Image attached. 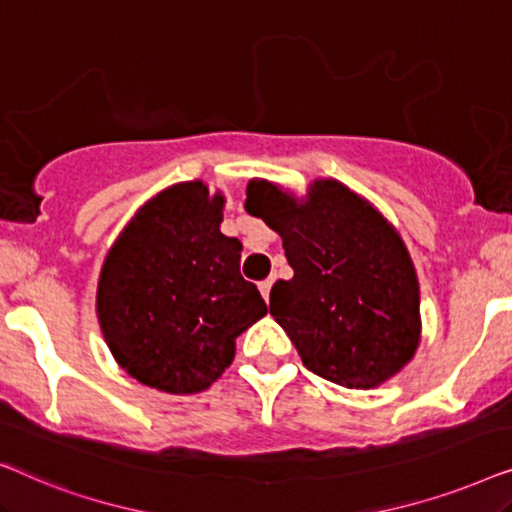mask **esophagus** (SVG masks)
Returning a JSON list of instances; mask_svg holds the SVG:
<instances>
[{"label": "esophagus", "instance_id": "obj_1", "mask_svg": "<svg viewBox=\"0 0 512 512\" xmlns=\"http://www.w3.org/2000/svg\"><path fill=\"white\" fill-rule=\"evenodd\" d=\"M272 284H275V279H272V277L263 279V282H258V291H261V296H263L265 300L270 298V289H272Z\"/></svg>", "mask_w": 512, "mask_h": 512}]
</instances>
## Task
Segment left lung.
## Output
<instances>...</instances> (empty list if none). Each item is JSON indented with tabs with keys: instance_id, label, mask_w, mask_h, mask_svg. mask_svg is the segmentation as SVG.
<instances>
[{
	"instance_id": "8db88e82",
	"label": "left lung",
	"mask_w": 512,
	"mask_h": 512,
	"mask_svg": "<svg viewBox=\"0 0 512 512\" xmlns=\"http://www.w3.org/2000/svg\"><path fill=\"white\" fill-rule=\"evenodd\" d=\"M247 212L279 233L289 282L270 291V314L305 368L347 389L394 377L419 345V284L394 226L335 179L296 200L249 181Z\"/></svg>"
}]
</instances>
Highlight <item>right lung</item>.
Listing matches in <instances>:
<instances>
[{
    "label": "right lung",
    "mask_w": 512,
    "mask_h": 512,
    "mask_svg": "<svg viewBox=\"0 0 512 512\" xmlns=\"http://www.w3.org/2000/svg\"><path fill=\"white\" fill-rule=\"evenodd\" d=\"M223 195L184 181L139 209L109 249L97 319L125 373L167 394H198L235 356V338L265 317L240 275L242 244L221 233Z\"/></svg>",
    "instance_id": "add662e5"
}]
</instances>
